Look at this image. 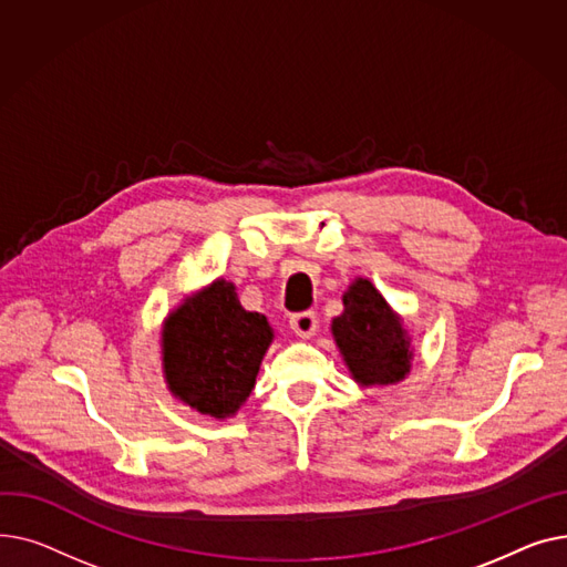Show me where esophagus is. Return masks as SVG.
Masks as SVG:
<instances>
[{
    "label": "esophagus",
    "instance_id": "obj_1",
    "mask_svg": "<svg viewBox=\"0 0 567 567\" xmlns=\"http://www.w3.org/2000/svg\"><path fill=\"white\" fill-rule=\"evenodd\" d=\"M316 327H318V318L313 311H302V313H295L290 318V329L299 339H311Z\"/></svg>",
    "mask_w": 567,
    "mask_h": 567
}]
</instances>
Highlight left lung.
<instances>
[{
    "mask_svg": "<svg viewBox=\"0 0 567 567\" xmlns=\"http://www.w3.org/2000/svg\"><path fill=\"white\" fill-rule=\"evenodd\" d=\"M331 337L350 378L363 386L401 384L414 348L403 316H398L371 279L357 277L343 292V313L331 320Z\"/></svg>",
    "mask_w": 567,
    "mask_h": 567,
    "instance_id": "left-lung-1",
    "label": "left lung"
}]
</instances>
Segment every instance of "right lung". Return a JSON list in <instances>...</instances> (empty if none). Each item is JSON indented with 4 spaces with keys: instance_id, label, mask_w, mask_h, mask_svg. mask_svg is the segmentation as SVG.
Returning <instances> with one entry per match:
<instances>
[{
    "instance_id": "add662e5",
    "label": "right lung",
    "mask_w": 567,
    "mask_h": 567,
    "mask_svg": "<svg viewBox=\"0 0 567 567\" xmlns=\"http://www.w3.org/2000/svg\"><path fill=\"white\" fill-rule=\"evenodd\" d=\"M272 341L268 318L243 309L236 286L219 277L187 295L162 322L166 389L204 416H236Z\"/></svg>"
}]
</instances>
